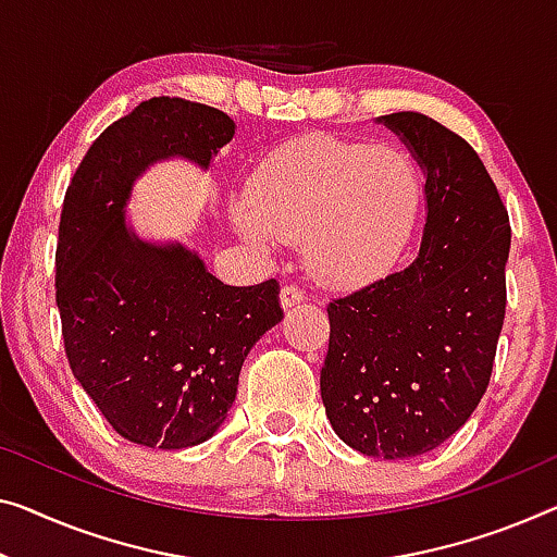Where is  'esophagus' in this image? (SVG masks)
<instances>
[{
  "label": "esophagus",
  "instance_id": "34e87169",
  "mask_svg": "<svg viewBox=\"0 0 557 557\" xmlns=\"http://www.w3.org/2000/svg\"><path fill=\"white\" fill-rule=\"evenodd\" d=\"M305 300V293L297 285H285L280 289V305L285 307V310H289V307L300 305Z\"/></svg>",
  "mask_w": 557,
  "mask_h": 557
}]
</instances>
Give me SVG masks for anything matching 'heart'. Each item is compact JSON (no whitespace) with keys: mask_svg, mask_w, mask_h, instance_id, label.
Masks as SVG:
<instances>
[{"mask_svg":"<svg viewBox=\"0 0 557 557\" xmlns=\"http://www.w3.org/2000/svg\"><path fill=\"white\" fill-rule=\"evenodd\" d=\"M420 199L418 162L405 147L310 135L264 157L232 220L262 250L302 239L314 277L355 287L400 257Z\"/></svg>","mask_w":557,"mask_h":557,"instance_id":"obj_1","label":"heart"}]
</instances>
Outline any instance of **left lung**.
I'll return each mask as SVG.
<instances>
[{
	"label": "left lung",
	"mask_w": 557,
	"mask_h": 557,
	"mask_svg": "<svg viewBox=\"0 0 557 557\" xmlns=\"http://www.w3.org/2000/svg\"><path fill=\"white\" fill-rule=\"evenodd\" d=\"M377 122L425 174V227L408 268L330 302L320 393L343 443L405 460L458 433L491 383L510 220L462 137L418 112Z\"/></svg>",
	"instance_id": "obj_1"
}]
</instances>
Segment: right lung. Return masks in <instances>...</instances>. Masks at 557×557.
Returning <instances> with one entry per match:
<instances>
[{
    "instance_id": "right-lung-1",
    "label": "right lung",
    "mask_w": 557,
    "mask_h": 557,
    "mask_svg": "<svg viewBox=\"0 0 557 557\" xmlns=\"http://www.w3.org/2000/svg\"><path fill=\"white\" fill-rule=\"evenodd\" d=\"M232 137L235 122L214 107L147 99L95 139L66 187L57 243L66 360L129 443L182 450L210 440L247 352L282 320L277 280L230 287L187 245L147 243L124 218L154 162L210 170Z\"/></svg>"
}]
</instances>
